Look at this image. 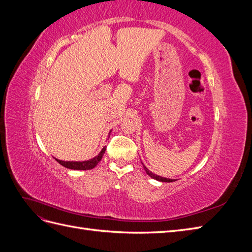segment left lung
Listing matches in <instances>:
<instances>
[{
  "mask_svg": "<svg viewBox=\"0 0 252 252\" xmlns=\"http://www.w3.org/2000/svg\"><path fill=\"white\" fill-rule=\"evenodd\" d=\"M142 164H143V163H142ZM143 166H144L145 171H146V173L149 175V177H151L152 179H155V180L159 181V182H166V183H171V182H174V181H175V180H172V179H167V178L159 177V175H157V174H155V173H152L150 170H148V168H146V167H145L144 164H143Z\"/></svg>",
  "mask_w": 252,
  "mask_h": 252,
  "instance_id": "obj_1",
  "label": "left lung"
}]
</instances>
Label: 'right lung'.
Wrapping results in <instances>:
<instances>
[{
  "instance_id": "obj_1",
  "label": "right lung",
  "mask_w": 252,
  "mask_h": 252,
  "mask_svg": "<svg viewBox=\"0 0 252 252\" xmlns=\"http://www.w3.org/2000/svg\"><path fill=\"white\" fill-rule=\"evenodd\" d=\"M111 132V131H110ZM109 132V134H110ZM105 150H106V146L103 147V149L101 150L100 154H98L96 157L93 158L88 159V161H82V162H75V161H62V159H59L56 158V161L61 164L62 166L66 167L68 169H73V170H89V169H93L94 167L98 164V162L101 161L104 154H105Z\"/></svg>"
}]
</instances>
